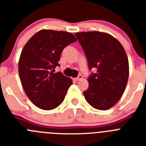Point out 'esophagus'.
I'll use <instances>...</instances> for the list:
<instances>
[{
	"label": "esophagus",
	"instance_id": "obj_1",
	"mask_svg": "<svg viewBox=\"0 0 146 146\" xmlns=\"http://www.w3.org/2000/svg\"><path fill=\"white\" fill-rule=\"evenodd\" d=\"M82 75H79L77 77H76V78H74V80L79 81V80H80L82 79Z\"/></svg>",
	"mask_w": 146,
	"mask_h": 146
}]
</instances>
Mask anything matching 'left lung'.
I'll use <instances>...</instances> for the list:
<instances>
[{"instance_id":"8db88e82","label":"left lung","mask_w":146,"mask_h":146,"mask_svg":"<svg viewBox=\"0 0 146 146\" xmlns=\"http://www.w3.org/2000/svg\"><path fill=\"white\" fill-rule=\"evenodd\" d=\"M84 50L89 69L97 72L88 77V88L83 92L86 101L95 109L113 108L121 99L128 82L129 60L118 40L99 31L75 33Z\"/></svg>"}]
</instances>
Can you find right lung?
<instances>
[{"mask_svg": "<svg viewBox=\"0 0 146 146\" xmlns=\"http://www.w3.org/2000/svg\"><path fill=\"white\" fill-rule=\"evenodd\" d=\"M75 41L69 32L43 29L23 47L18 62L20 81L27 96L40 109L53 110L64 100L72 80L53 72L64 47Z\"/></svg>", "mask_w": 146, "mask_h": 146, "instance_id": "obj_1", "label": "right lung"}]
</instances>
